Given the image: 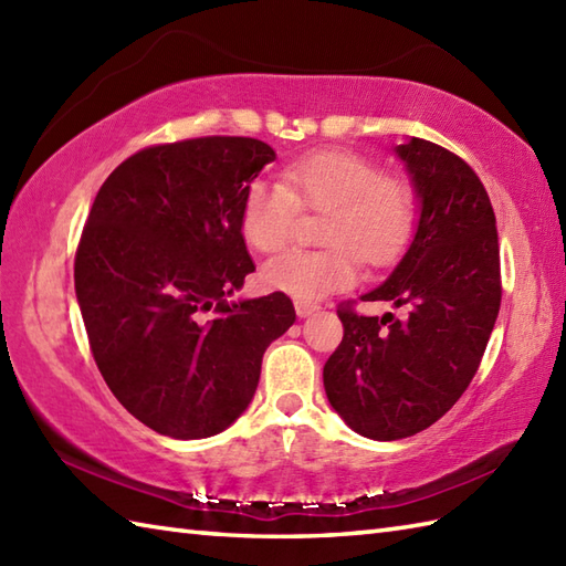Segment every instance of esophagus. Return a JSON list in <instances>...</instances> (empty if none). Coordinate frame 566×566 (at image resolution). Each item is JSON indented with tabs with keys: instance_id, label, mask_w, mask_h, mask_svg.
<instances>
[{
	"instance_id": "34e87169",
	"label": "esophagus",
	"mask_w": 566,
	"mask_h": 566,
	"mask_svg": "<svg viewBox=\"0 0 566 566\" xmlns=\"http://www.w3.org/2000/svg\"><path fill=\"white\" fill-rule=\"evenodd\" d=\"M294 306H296V314L302 316V318H306V316L314 314V311H318V304H314V302H304V298H296Z\"/></svg>"
}]
</instances>
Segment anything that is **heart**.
Instances as JSON below:
<instances>
[{
    "label": "heart",
    "mask_w": 566,
    "mask_h": 566,
    "mask_svg": "<svg viewBox=\"0 0 566 566\" xmlns=\"http://www.w3.org/2000/svg\"><path fill=\"white\" fill-rule=\"evenodd\" d=\"M298 207L326 211L321 250L292 248L264 262L262 282L296 298L347 290L357 258L384 268L411 243L418 221L416 187L363 153L326 148L286 165L282 182H252L240 203V233L260 252L290 240Z\"/></svg>",
    "instance_id": "1"
}]
</instances>
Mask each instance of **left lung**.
<instances>
[{
  "label": "left lung",
  "mask_w": 566,
  "mask_h": 566,
  "mask_svg": "<svg viewBox=\"0 0 566 566\" xmlns=\"http://www.w3.org/2000/svg\"><path fill=\"white\" fill-rule=\"evenodd\" d=\"M396 153L423 209L403 260L363 302H391L399 316H363L347 298L343 340L323 367L331 406L371 440L416 436L450 411L501 306L496 216L482 179L438 143L411 138Z\"/></svg>",
  "instance_id": "8db88e82"
}]
</instances>
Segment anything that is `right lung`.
I'll list each match as a JSON object with an SVG mask.
<instances>
[{
	"instance_id": "add662e5",
	"label": "right lung",
	"mask_w": 566,
	"mask_h": 566,
	"mask_svg": "<svg viewBox=\"0 0 566 566\" xmlns=\"http://www.w3.org/2000/svg\"><path fill=\"white\" fill-rule=\"evenodd\" d=\"M274 160L258 138L199 136L130 155L97 191L75 290L106 387L160 436L211 438L245 411L292 298L228 304L255 272L240 203Z\"/></svg>"
}]
</instances>
